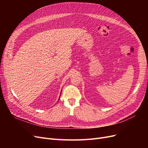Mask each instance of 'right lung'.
Instances as JSON below:
<instances>
[{
	"label": "right lung",
	"mask_w": 148,
	"mask_h": 148,
	"mask_svg": "<svg viewBox=\"0 0 148 148\" xmlns=\"http://www.w3.org/2000/svg\"><path fill=\"white\" fill-rule=\"evenodd\" d=\"M60 94H61V92H60ZM59 99H60V97H59Z\"/></svg>",
	"instance_id": "right-lung-1"
}]
</instances>
